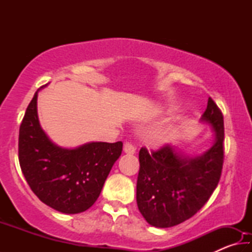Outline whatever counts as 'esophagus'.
Segmentation results:
<instances>
[{"label": "esophagus", "mask_w": 252, "mask_h": 252, "mask_svg": "<svg viewBox=\"0 0 252 252\" xmlns=\"http://www.w3.org/2000/svg\"><path fill=\"white\" fill-rule=\"evenodd\" d=\"M123 151L127 153V155H133L135 152V147L132 146V144L129 142H126L125 146H123Z\"/></svg>", "instance_id": "1"}]
</instances>
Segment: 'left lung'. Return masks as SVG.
<instances>
[{
  "label": "left lung",
  "instance_id": "left-lung-1",
  "mask_svg": "<svg viewBox=\"0 0 252 252\" xmlns=\"http://www.w3.org/2000/svg\"><path fill=\"white\" fill-rule=\"evenodd\" d=\"M202 120L216 132L213 146L202 156L182 157L169 144L139 152L136 203L149 224L169 228L194 216L218 186L224 159L223 116L211 97Z\"/></svg>",
  "mask_w": 252,
  "mask_h": 252
}]
</instances>
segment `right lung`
I'll return each mask as SVG.
<instances>
[{"instance_id": "obj_1", "label": "right lung", "mask_w": 252, "mask_h": 252, "mask_svg": "<svg viewBox=\"0 0 252 252\" xmlns=\"http://www.w3.org/2000/svg\"><path fill=\"white\" fill-rule=\"evenodd\" d=\"M37 92L28 105L19 132V161L37 198L60 212L80 213L93 206L112 165L121 156V141L91 142L63 149L40 126Z\"/></svg>"}]
</instances>
